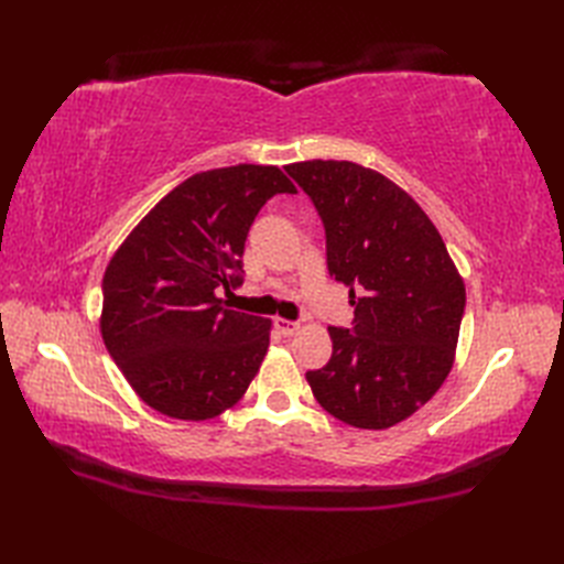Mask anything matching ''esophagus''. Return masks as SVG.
I'll use <instances>...</instances> for the list:
<instances>
[{"instance_id": "obj_1", "label": "esophagus", "mask_w": 564, "mask_h": 564, "mask_svg": "<svg viewBox=\"0 0 564 564\" xmlns=\"http://www.w3.org/2000/svg\"><path fill=\"white\" fill-rule=\"evenodd\" d=\"M275 329L282 334V336H294L301 324L299 322H292V319H284V317H275Z\"/></svg>"}]
</instances>
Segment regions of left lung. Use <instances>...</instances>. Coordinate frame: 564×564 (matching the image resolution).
Masks as SVG:
<instances>
[{
    "mask_svg": "<svg viewBox=\"0 0 564 564\" xmlns=\"http://www.w3.org/2000/svg\"><path fill=\"white\" fill-rule=\"evenodd\" d=\"M327 232L329 275L350 289L352 329L329 327L315 400L355 429L412 416L454 367L466 284L433 220L388 176L346 160L286 166Z\"/></svg>",
    "mask_w": 564,
    "mask_h": 564,
    "instance_id": "left-lung-1",
    "label": "left lung"
}]
</instances>
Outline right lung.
Returning a JSON list of instances; mask_svg holds the SVG:
<instances>
[{"instance_id":"1","label":"right lung","mask_w":564,"mask_h":564,"mask_svg":"<svg viewBox=\"0 0 564 564\" xmlns=\"http://www.w3.org/2000/svg\"><path fill=\"white\" fill-rule=\"evenodd\" d=\"M296 193L280 166L199 172L152 207L106 268L100 336L155 412L207 421L242 400L272 322L226 308L242 284L247 232L263 204Z\"/></svg>"}]
</instances>
